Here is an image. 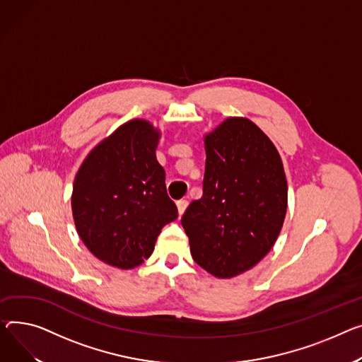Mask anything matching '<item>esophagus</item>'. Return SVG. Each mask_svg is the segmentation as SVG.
I'll list each match as a JSON object with an SVG mask.
<instances>
[{
	"mask_svg": "<svg viewBox=\"0 0 362 362\" xmlns=\"http://www.w3.org/2000/svg\"><path fill=\"white\" fill-rule=\"evenodd\" d=\"M176 205H177L179 215H183V212H185V211H186V208H187V201H186V199H180V201H177V202H176Z\"/></svg>",
	"mask_w": 362,
	"mask_h": 362,
	"instance_id": "34e87169",
	"label": "esophagus"
}]
</instances>
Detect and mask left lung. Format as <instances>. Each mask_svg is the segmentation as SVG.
<instances>
[{"mask_svg": "<svg viewBox=\"0 0 362 362\" xmlns=\"http://www.w3.org/2000/svg\"><path fill=\"white\" fill-rule=\"evenodd\" d=\"M204 195L182 216L190 255L216 278L252 269L281 233L288 185L269 136L247 117H227L204 135Z\"/></svg>", "mask_w": 362, "mask_h": 362, "instance_id": "8db88e82", "label": "left lung"}]
</instances>
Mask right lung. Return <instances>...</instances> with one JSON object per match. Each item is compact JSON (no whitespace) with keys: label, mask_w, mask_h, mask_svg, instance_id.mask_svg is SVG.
Wrapping results in <instances>:
<instances>
[{"label":"right lung","mask_w":362,"mask_h":362,"mask_svg":"<svg viewBox=\"0 0 362 362\" xmlns=\"http://www.w3.org/2000/svg\"><path fill=\"white\" fill-rule=\"evenodd\" d=\"M161 132L131 119L102 139L81 163L71 195L72 216L86 247L119 269L148 259L161 228L177 218L156 150Z\"/></svg>","instance_id":"1"}]
</instances>
